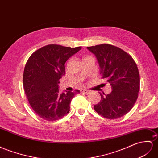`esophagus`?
Instances as JSON below:
<instances>
[{
	"instance_id": "34e87169",
	"label": "esophagus",
	"mask_w": 158,
	"mask_h": 158,
	"mask_svg": "<svg viewBox=\"0 0 158 158\" xmlns=\"http://www.w3.org/2000/svg\"><path fill=\"white\" fill-rule=\"evenodd\" d=\"M81 92L83 93V94H86V95H88V94H90V91L87 90V89H81Z\"/></svg>"
}]
</instances>
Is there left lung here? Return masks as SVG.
<instances>
[{
  "mask_svg": "<svg viewBox=\"0 0 158 158\" xmlns=\"http://www.w3.org/2000/svg\"><path fill=\"white\" fill-rule=\"evenodd\" d=\"M98 59L102 78L111 86L110 94L102 95L95 111L103 118L115 119L130 111L139 91V73L131 56L121 48L110 44L87 47Z\"/></svg>",
  "mask_w": 158,
  "mask_h": 158,
  "instance_id": "left-lung-1",
  "label": "left lung"
}]
</instances>
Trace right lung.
<instances>
[{"label": "right lung", "instance_id": "right-lung-1", "mask_svg": "<svg viewBox=\"0 0 158 158\" xmlns=\"http://www.w3.org/2000/svg\"><path fill=\"white\" fill-rule=\"evenodd\" d=\"M81 47L48 44L35 51L23 73V87L31 107L40 118L53 121L70 111L71 99L79 90L59 93V79L65 74L64 63Z\"/></svg>", "mask_w": 158, "mask_h": 158}]
</instances>
